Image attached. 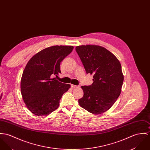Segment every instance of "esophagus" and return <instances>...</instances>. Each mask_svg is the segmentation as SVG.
Wrapping results in <instances>:
<instances>
[{
  "mask_svg": "<svg viewBox=\"0 0 150 150\" xmlns=\"http://www.w3.org/2000/svg\"><path fill=\"white\" fill-rule=\"evenodd\" d=\"M71 87L73 88H77V85H73V84H71Z\"/></svg>",
  "mask_w": 150,
  "mask_h": 150,
  "instance_id": "obj_1",
  "label": "esophagus"
}]
</instances>
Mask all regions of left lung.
Returning a JSON list of instances; mask_svg holds the SVG:
<instances>
[{
    "label": "left lung",
    "instance_id": "8db88e82",
    "mask_svg": "<svg viewBox=\"0 0 150 150\" xmlns=\"http://www.w3.org/2000/svg\"><path fill=\"white\" fill-rule=\"evenodd\" d=\"M76 50L86 73L93 75L91 85L82 86L83 96L79 103L91 113H103L121 93L124 81L121 64L113 53L98 45H81Z\"/></svg>",
    "mask_w": 150,
    "mask_h": 150
}]
</instances>
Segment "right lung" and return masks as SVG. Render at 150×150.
I'll return each mask as SVG.
<instances>
[{"mask_svg": "<svg viewBox=\"0 0 150 150\" xmlns=\"http://www.w3.org/2000/svg\"><path fill=\"white\" fill-rule=\"evenodd\" d=\"M73 46H53L33 56L23 70L21 91L28 109L37 116H46L59 105L70 84L52 77L61 73L60 64L73 50Z\"/></svg>", "mask_w": 150, "mask_h": 150, "instance_id": "add662e5", "label": "right lung"}]
</instances>
